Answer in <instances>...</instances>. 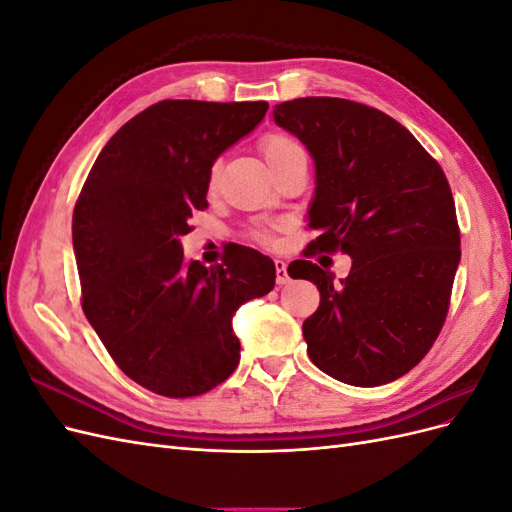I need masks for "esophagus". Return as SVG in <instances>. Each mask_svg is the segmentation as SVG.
Segmentation results:
<instances>
[{
    "instance_id": "obj_1",
    "label": "esophagus",
    "mask_w": 512,
    "mask_h": 512,
    "mask_svg": "<svg viewBox=\"0 0 512 512\" xmlns=\"http://www.w3.org/2000/svg\"><path fill=\"white\" fill-rule=\"evenodd\" d=\"M275 282L284 286L290 282V275H288V269H286V262L284 260H275Z\"/></svg>"
}]
</instances>
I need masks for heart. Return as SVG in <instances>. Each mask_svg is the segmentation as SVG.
Segmentation results:
<instances>
[{"label":"heart","instance_id":"1","mask_svg":"<svg viewBox=\"0 0 512 512\" xmlns=\"http://www.w3.org/2000/svg\"><path fill=\"white\" fill-rule=\"evenodd\" d=\"M262 153H265V158L269 162V166H277L280 162H284L288 156H292V153L301 151L303 147L294 141L292 136L288 134H282V132H273V134H267L265 138H262ZM215 181H218V168L211 170L209 175V188H215ZM252 239L258 241V243H267L269 241V235L265 230H254L252 232Z\"/></svg>","mask_w":512,"mask_h":512}]
</instances>
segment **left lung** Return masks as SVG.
Returning a JSON list of instances; mask_svg holds the SVG:
<instances>
[{
	"mask_svg": "<svg viewBox=\"0 0 512 512\" xmlns=\"http://www.w3.org/2000/svg\"><path fill=\"white\" fill-rule=\"evenodd\" d=\"M273 117L316 164L307 226L318 237L307 250L352 258L339 282L309 260L290 265V277L320 290L318 309L303 322L309 359L352 386L393 382L421 363L446 320L461 258L451 185L423 145L378 108L297 98L277 104Z\"/></svg>",
	"mask_w": 512,
	"mask_h": 512,
	"instance_id": "left-lung-1",
	"label": "left lung"
}]
</instances>
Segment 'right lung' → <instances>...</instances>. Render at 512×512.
Returning a JSON list of instances; mask_svg holds the SVG:
<instances>
[{
  "label": "right lung",
  "instance_id": "add662e5",
  "mask_svg": "<svg viewBox=\"0 0 512 512\" xmlns=\"http://www.w3.org/2000/svg\"><path fill=\"white\" fill-rule=\"evenodd\" d=\"M267 102L162 100L121 126L91 166L72 215L83 312L119 369L164 397H196L239 365L232 316L275 286V265L235 245L222 265L183 258L207 209L213 162Z\"/></svg>",
  "mask_w": 512,
  "mask_h": 512
}]
</instances>
